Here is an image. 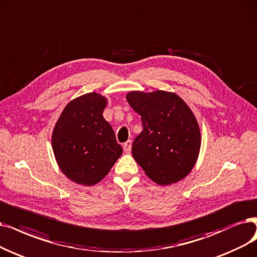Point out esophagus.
Returning a JSON list of instances; mask_svg holds the SVG:
<instances>
[{
    "mask_svg": "<svg viewBox=\"0 0 257 257\" xmlns=\"http://www.w3.org/2000/svg\"><path fill=\"white\" fill-rule=\"evenodd\" d=\"M131 149H132V141L131 140H127L126 142L123 143V150H124L125 153H130Z\"/></svg>",
    "mask_w": 257,
    "mask_h": 257,
    "instance_id": "1",
    "label": "esophagus"
}]
</instances>
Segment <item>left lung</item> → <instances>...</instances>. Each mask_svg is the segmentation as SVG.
I'll return each instance as SVG.
<instances>
[{
	"instance_id": "8db88e82",
	"label": "left lung",
	"mask_w": 257,
	"mask_h": 257,
	"mask_svg": "<svg viewBox=\"0 0 257 257\" xmlns=\"http://www.w3.org/2000/svg\"><path fill=\"white\" fill-rule=\"evenodd\" d=\"M126 100L141 116L143 131L132 154L147 176L160 186L186 178L197 161L201 135L192 109L177 94L132 90Z\"/></svg>"
}]
</instances>
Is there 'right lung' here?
Returning a JSON list of instances; mask_svg holds the SVG:
<instances>
[{"label":"right lung","mask_w":257,"mask_h":257,"mask_svg":"<svg viewBox=\"0 0 257 257\" xmlns=\"http://www.w3.org/2000/svg\"><path fill=\"white\" fill-rule=\"evenodd\" d=\"M106 104L107 99L95 91L69 101L51 135L61 172L85 187L103 179L123 152L111 125L103 118Z\"/></svg>","instance_id":"right-lung-1"}]
</instances>
